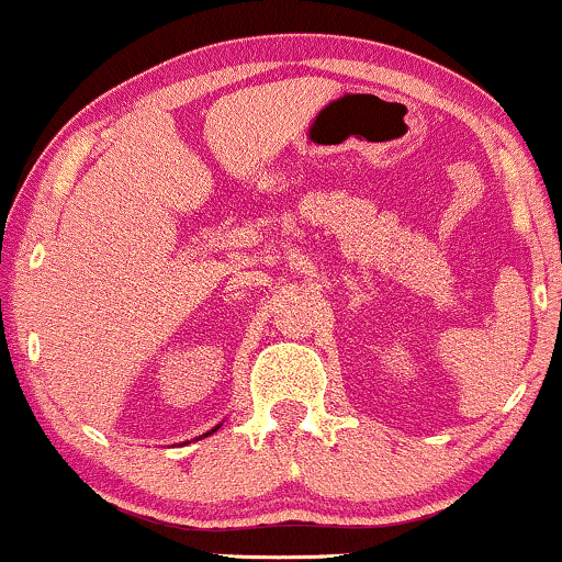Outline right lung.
I'll use <instances>...</instances> for the list:
<instances>
[{"instance_id": "obj_1", "label": "right lung", "mask_w": 562, "mask_h": 562, "mask_svg": "<svg viewBox=\"0 0 562 562\" xmlns=\"http://www.w3.org/2000/svg\"><path fill=\"white\" fill-rule=\"evenodd\" d=\"M220 427H222V424H216V427H214V429H209V431H206V435H201V437H209V435H214V431H216V429H220Z\"/></svg>"}]
</instances>
